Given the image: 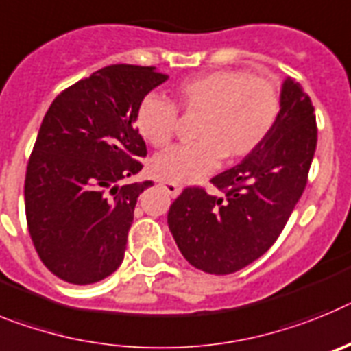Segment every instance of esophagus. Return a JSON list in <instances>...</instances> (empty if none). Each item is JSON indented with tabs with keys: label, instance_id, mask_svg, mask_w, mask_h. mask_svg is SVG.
<instances>
[{
	"label": "esophagus",
	"instance_id": "obj_1",
	"mask_svg": "<svg viewBox=\"0 0 351 351\" xmlns=\"http://www.w3.org/2000/svg\"><path fill=\"white\" fill-rule=\"evenodd\" d=\"M160 185H162L164 191H166V193L169 194L171 197H176L180 193H182V187H180V185H176V184H171V182H162Z\"/></svg>",
	"mask_w": 351,
	"mask_h": 351
}]
</instances>
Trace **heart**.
Instances as JSON below:
<instances>
[{
  "label": "heart",
  "mask_w": 351,
  "mask_h": 351,
  "mask_svg": "<svg viewBox=\"0 0 351 351\" xmlns=\"http://www.w3.org/2000/svg\"><path fill=\"white\" fill-rule=\"evenodd\" d=\"M176 106L199 112L193 145L173 146L155 155L152 169L171 184H191L205 178L222 157H247L272 130L279 114V91L267 77L247 70L222 69L185 79L175 90ZM136 130L154 146L171 141L176 109L162 97L150 93L138 104Z\"/></svg>",
  "instance_id": "b5f03b06"
}]
</instances>
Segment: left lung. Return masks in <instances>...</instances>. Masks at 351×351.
<instances>
[{
  "mask_svg": "<svg viewBox=\"0 0 351 351\" xmlns=\"http://www.w3.org/2000/svg\"><path fill=\"white\" fill-rule=\"evenodd\" d=\"M272 130L252 154L213 176L224 197L187 187L167 212L180 252L206 274L226 276L270 249L307 184L316 150L315 108L302 86L286 77Z\"/></svg>",
  "mask_w": 351,
  "mask_h": 351,
  "instance_id": "1",
  "label": "left lung"
}]
</instances>
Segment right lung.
<instances>
[{"instance_id": "add662e5", "label": "right lung", "mask_w": 351, "mask_h": 351, "mask_svg": "<svg viewBox=\"0 0 351 351\" xmlns=\"http://www.w3.org/2000/svg\"><path fill=\"white\" fill-rule=\"evenodd\" d=\"M167 81L155 66L111 65L66 88L45 112L24 182L26 221L42 263L72 285L121 265L143 169L138 104Z\"/></svg>"}]
</instances>
